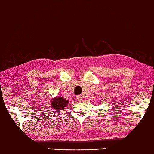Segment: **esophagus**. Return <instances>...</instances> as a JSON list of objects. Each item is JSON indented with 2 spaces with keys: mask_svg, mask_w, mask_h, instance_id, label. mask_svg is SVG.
I'll list each match as a JSON object with an SVG mask.
<instances>
[{
  "mask_svg": "<svg viewBox=\"0 0 154 154\" xmlns=\"http://www.w3.org/2000/svg\"><path fill=\"white\" fill-rule=\"evenodd\" d=\"M76 99L78 101H79V102H81V100H82V97H81V95H77L76 97Z\"/></svg>",
  "mask_w": 154,
  "mask_h": 154,
  "instance_id": "esophagus-1",
  "label": "esophagus"
}]
</instances>
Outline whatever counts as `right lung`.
Listing matches in <instances>:
<instances>
[{
  "mask_svg": "<svg viewBox=\"0 0 154 154\" xmlns=\"http://www.w3.org/2000/svg\"><path fill=\"white\" fill-rule=\"evenodd\" d=\"M69 101L61 97H57L51 100V106L54 109L57 110H63L64 107L68 104Z\"/></svg>",
  "mask_w": 154,
  "mask_h": 154,
  "instance_id": "1",
  "label": "right lung"
}]
</instances>
